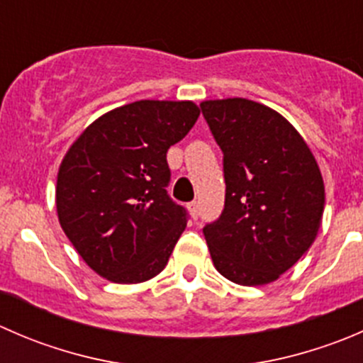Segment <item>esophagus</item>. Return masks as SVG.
Segmentation results:
<instances>
[{"label": "esophagus", "instance_id": "34e87169", "mask_svg": "<svg viewBox=\"0 0 363 363\" xmlns=\"http://www.w3.org/2000/svg\"><path fill=\"white\" fill-rule=\"evenodd\" d=\"M188 208H189V214L193 216V218H199L200 216V203L199 202H191L188 205Z\"/></svg>", "mask_w": 363, "mask_h": 363}]
</instances>
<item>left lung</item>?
<instances>
[{"label": "left lung", "mask_w": 363, "mask_h": 363, "mask_svg": "<svg viewBox=\"0 0 363 363\" xmlns=\"http://www.w3.org/2000/svg\"><path fill=\"white\" fill-rule=\"evenodd\" d=\"M202 113L223 151L226 195L203 228L216 270L242 286L279 279L311 247L321 225L325 184L294 124L246 98L205 100Z\"/></svg>", "instance_id": "8db88e82"}]
</instances>
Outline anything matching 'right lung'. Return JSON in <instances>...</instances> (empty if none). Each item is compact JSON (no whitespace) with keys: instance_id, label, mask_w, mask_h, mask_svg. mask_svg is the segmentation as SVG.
Masks as SVG:
<instances>
[{"instance_id":"1","label":"right lung","mask_w":363,"mask_h":363,"mask_svg":"<svg viewBox=\"0 0 363 363\" xmlns=\"http://www.w3.org/2000/svg\"><path fill=\"white\" fill-rule=\"evenodd\" d=\"M199 116L193 101H133L98 117L69 145L57 172V219L98 276L137 284L164 269L188 221L164 189L167 151Z\"/></svg>"}]
</instances>
